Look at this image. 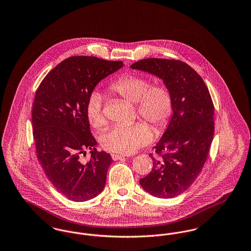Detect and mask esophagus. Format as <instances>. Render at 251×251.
<instances>
[{"mask_svg":"<svg viewBox=\"0 0 251 251\" xmlns=\"http://www.w3.org/2000/svg\"><path fill=\"white\" fill-rule=\"evenodd\" d=\"M112 159L114 161H117V160H120V159H123L125 155H122V154H112Z\"/></svg>","mask_w":251,"mask_h":251,"instance_id":"esophagus-1","label":"esophagus"}]
</instances>
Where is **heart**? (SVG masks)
Wrapping results in <instances>:
<instances>
[{"instance_id":"obj_1","label":"heart","mask_w":251,"mask_h":251,"mask_svg":"<svg viewBox=\"0 0 251 251\" xmlns=\"http://www.w3.org/2000/svg\"><path fill=\"white\" fill-rule=\"evenodd\" d=\"M110 90L126 100L137 103L139 116L149 121L157 131L167 127L173 111V100L165 85H151V81L147 77L128 74L114 81L110 85ZM102 105V96L92 92L86 101L85 117L96 129L101 128L106 123ZM152 136V131L148 124L136 122L131 125H116L103 133L100 140L102 148L108 151L130 154L150 143Z\"/></svg>"}]
</instances>
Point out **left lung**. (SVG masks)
<instances>
[{"instance_id":"1","label":"left lung","mask_w":251,"mask_h":251,"mask_svg":"<svg viewBox=\"0 0 251 251\" xmlns=\"http://www.w3.org/2000/svg\"><path fill=\"white\" fill-rule=\"evenodd\" d=\"M161 78L172 96L173 115L153 148L152 170L139 179L151 195L170 199L186 191L201 172L214 138L215 107L202 78L186 63L148 58L131 66Z\"/></svg>"}]
</instances>
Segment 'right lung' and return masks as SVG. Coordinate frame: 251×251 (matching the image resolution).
Instances as JSON below:
<instances>
[{
  "label": "right lung",
  "mask_w": 251,
  "mask_h": 251,
  "mask_svg": "<svg viewBox=\"0 0 251 251\" xmlns=\"http://www.w3.org/2000/svg\"><path fill=\"white\" fill-rule=\"evenodd\" d=\"M123 67L122 61L72 56L46 75L32 111L36 157L54 188L73 201H86L102 191L113 160L98 151L85 117L96 85ZM86 149L92 155L84 160Z\"/></svg>",
  "instance_id": "right-lung-1"
}]
</instances>
